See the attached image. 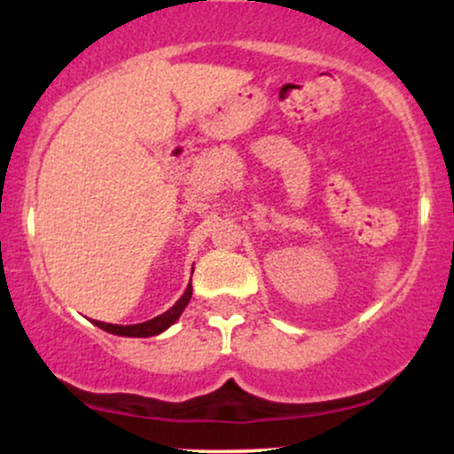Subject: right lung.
Returning <instances> with one entry per match:
<instances>
[{
    "instance_id": "obj_1",
    "label": "right lung",
    "mask_w": 454,
    "mask_h": 454,
    "mask_svg": "<svg viewBox=\"0 0 454 454\" xmlns=\"http://www.w3.org/2000/svg\"><path fill=\"white\" fill-rule=\"evenodd\" d=\"M192 299V281L187 284L184 296H181L176 303L170 307L168 311H164V314L153 317V320H147V322H140V325H128V326H121V325H108V322H93L96 326H100L102 331L106 333H113V335H121V337H153V335H160V333H164L166 328L170 325H175L176 320H179V316L184 314L185 305L190 303Z\"/></svg>"
}]
</instances>
